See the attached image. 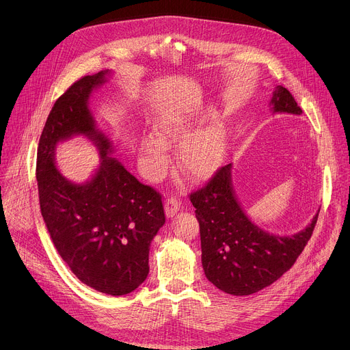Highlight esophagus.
<instances>
[{
	"label": "esophagus",
	"mask_w": 350,
	"mask_h": 350,
	"mask_svg": "<svg viewBox=\"0 0 350 350\" xmlns=\"http://www.w3.org/2000/svg\"><path fill=\"white\" fill-rule=\"evenodd\" d=\"M181 208V202L178 201V199L176 198H169L166 199L165 202V213H166V217H173L174 215H177V212L180 211Z\"/></svg>",
	"instance_id": "esophagus-1"
}]
</instances>
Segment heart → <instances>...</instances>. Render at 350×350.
<instances>
[{"instance_id": "b5f03b06", "label": "heart", "mask_w": 350, "mask_h": 350, "mask_svg": "<svg viewBox=\"0 0 350 350\" xmlns=\"http://www.w3.org/2000/svg\"><path fill=\"white\" fill-rule=\"evenodd\" d=\"M193 122L181 112H166L158 118L155 133L145 134L139 141L141 169L148 180L161 178L169 169L167 146L177 142V167L192 180H206L223 165L228 131L220 118H212L193 130Z\"/></svg>"}]
</instances>
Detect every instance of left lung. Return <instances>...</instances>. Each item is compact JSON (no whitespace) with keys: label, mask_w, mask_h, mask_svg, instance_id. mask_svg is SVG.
Here are the masks:
<instances>
[{"label":"left lung","mask_w":350,"mask_h":350,"mask_svg":"<svg viewBox=\"0 0 350 350\" xmlns=\"http://www.w3.org/2000/svg\"><path fill=\"white\" fill-rule=\"evenodd\" d=\"M273 113L302 115L291 92L277 85L270 101ZM199 221L202 266L220 291L245 296L255 293L288 271L302 254L317 223L319 212L299 232H269L247 217L232 187V165L223 166L206 187L191 193Z\"/></svg>","instance_id":"obj_1"}]
</instances>
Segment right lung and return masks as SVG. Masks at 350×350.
Instances as JSON below:
<instances>
[{"label":"right lung","instance_id":"add662e5","mask_svg":"<svg viewBox=\"0 0 350 350\" xmlns=\"http://www.w3.org/2000/svg\"><path fill=\"white\" fill-rule=\"evenodd\" d=\"M111 73L85 76L57 99L38 142L37 185L42 219L64 262L85 285L120 296L145 281L149 246L165 213L162 196L112 157V142L90 111L92 91ZM76 135L92 140L102 157L81 185L68 180L55 163L57 144Z\"/></svg>","mask_w":350,"mask_h":350}]
</instances>
